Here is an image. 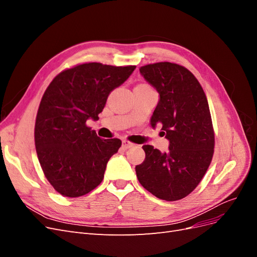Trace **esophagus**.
<instances>
[{
  "label": "esophagus",
  "mask_w": 257,
  "mask_h": 257,
  "mask_svg": "<svg viewBox=\"0 0 257 257\" xmlns=\"http://www.w3.org/2000/svg\"><path fill=\"white\" fill-rule=\"evenodd\" d=\"M134 146V144H132V143H130V142H127V141H123L122 142V148L123 149H130V148H132Z\"/></svg>",
  "instance_id": "esophagus-1"
}]
</instances>
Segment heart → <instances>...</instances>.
<instances>
[{"mask_svg":"<svg viewBox=\"0 0 257 257\" xmlns=\"http://www.w3.org/2000/svg\"><path fill=\"white\" fill-rule=\"evenodd\" d=\"M138 87H148V85H145V84H142V85H138Z\"/></svg>","mask_w":257,"mask_h":257,"instance_id":"b5f03b06","label":"heart"}]
</instances>
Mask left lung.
<instances>
[{
  "label": "left lung",
  "instance_id": "1",
  "mask_svg": "<svg viewBox=\"0 0 257 257\" xmlns=\"http://www.w3.org/2000/svg\"><path fill=\"white\" fill-rule=\"evenodd\" d=\"M139 72L159 93L150 124L152 128L162 125L169 147L162 153L143 146L146 159L135 167L138 181L160 199H181L198 185L212 160L214 133L208 100L195 76L183 66L160 62Z\"/></svg>",
  "mask_w": 257,
  "mask_h": 257
}]
</instances>
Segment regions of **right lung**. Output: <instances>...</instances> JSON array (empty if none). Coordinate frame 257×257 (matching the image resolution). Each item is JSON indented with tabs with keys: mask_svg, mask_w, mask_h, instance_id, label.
<instances>
[{
	"mask_svg": "<svg viewBox=\"0 0 257 257\" xmlns=\"http://www.w3.org/2000/svg\"><path fill=\"white\" fill-rule=\"evenodd\" d=\"M136 66L85 63L60 73L45 91L35 122V147L43 172L61 195L78 197L102 182L107 163L121 147L87 126L98 120L110 92Z\"/></svg>",
	"mask_w": 257,
	"mask_h": 257,
	"instance_id": "1",
	"label": "right lung"
}]
</instances>
